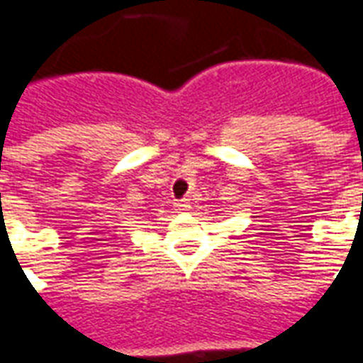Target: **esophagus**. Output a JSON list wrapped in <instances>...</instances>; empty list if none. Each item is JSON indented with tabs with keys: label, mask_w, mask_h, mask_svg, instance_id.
<instances>
[{
	"label": "esophagus",
	"mask_w": 363,
	"mask_h": 363,
	"mask_svg": "<svg viewBox=\"0 0 363 363\" xmlns=\"http://www.w3.org/2000/svg\"><path fill=\"white\" fill-rule=\"evenodd\" d=\"M174 207H176L177 211H187L189 209V201H187V199H177V201L174 203Z\"/></svg>",
	"instance_id": "esophagus-1"
}]
</instances>
